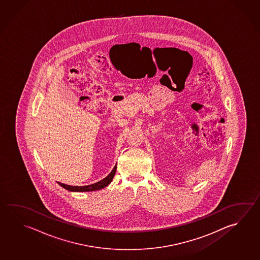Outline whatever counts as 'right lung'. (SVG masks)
<instances>
[{
	"mask_svg": "<svg viewBox=\"0 0 260 260\" xmlns=\"http://www.w3.org/2000/svg\"><path fill=\"white\" fill-rule=\"evenodd\" d=\"M115 171H116V166L113 168V170L111 171V173L106 178H104V180H100L94 184L87 185V186H71V185L60 183V182H57V183L63 188H65L68 190H71V191H79V192L93 191V190H98V189H104L105 187H107L112 182L114 174H115Z\"/></svg>",
	"mask_w": 260,
	"mask_h": 260,
	"instance_id": "right-lung-1",
	"label": "right lung"
}]
</instances>
